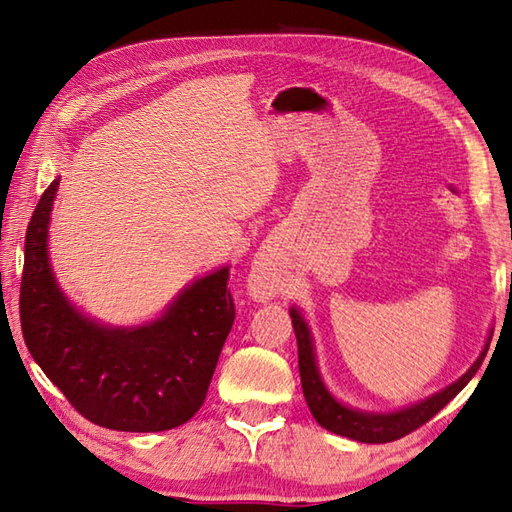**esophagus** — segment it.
I'll list each match as a JSON object with an SVG mask.
<instances>
[{
	"mask_svg": "<svg viewBox=\"0 0 512 512\" xmlns=\"http://www.w3.org/2000/svg\"><path fill=\"white\" fill-rule=\"evenodd\" d=\"M246 290L255 301L264 303L281 295V290H284V279H281L277 268L270 264L268 259L257 257L253 262V268H250Z\"/></svg>",
	"mask_w": 512,
	"mask_h": 512,
	"instance_id": "esophagus-1",
	"label": "esophagus"
}]
</instances>
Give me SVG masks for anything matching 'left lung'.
Segmentation results:
<instances>
[{
	"label": "left lung",
	"instance_id": "obj_1",
	"mask_svg": "<svg viewBox=\"0 0 512 512\" xmlns=\"http://www.w3.org/2000/svg\"><path fill=\"white\" fill-rule=\"evenodd\" d=\"M292 317V328H295L297 345H299V376H301V387L303 396L310 407V413L314 416L323 429H328L336 436L350 438L356 442H367V444H383V442H394L398 438H405L407 433L416 431L422 427L424 422L431 420L436 413L449 405V402L460 394V391L469 385V380L477 374L484 356L488 352V345H491V336L488 334L486 345L482 354L477 356V361L466 369L455 383L444 387L436 394L424 398L420 402H413L409 407H402L396 411H363L345 405L339 398H334L328 385L323 383V376L319 372L317 363V352H314V339L308 321L303 319V314L297 306L290 308Z\"/></svg>",
	"mask_w": 512,
	"mask_h": 512
}]
</instances>
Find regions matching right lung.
<instances>
[{
	"mask_svg": "<svg viewBox=\"0 0 512 512\" xmlns=\"http://www.w3.org/2000/svg\"><path fill=\"white\" fill-rule=\"evenodd\" d=\"M59 178L43 191L26 231L19 317L28 352L83 418L114 431L180 427L202 407L235 321L228 266L193 279L160 317L110 325L63 295L48 228Z\"/></svg>",
	"mask_w": 512,
	"mask_h": 512,
	"instance_id": "add662e5",
	"label": "right lung"
}]
</instances>
